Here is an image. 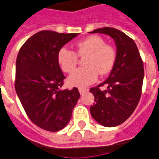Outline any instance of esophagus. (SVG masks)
<instances>
[{
	"mask_svg": "<svg viewBox=\"0 0 159 159\" xmlns=\"http://www.w3.org/2000/svg\"><path fill=\"white\" fill-rule=\"evenodd\" d=\"M78 90H79L80 94H83L84 93H86V91H88L87 89H84V88H79V89H78Z\"/></svg>",
	"mask_w": 159,
	"mask_h": 159,
	"instance_id": "1",
	"label": "esophagus"
}]
</instances>
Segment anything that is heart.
<instances>
[{"instance_id": "1", "label": "heart", "mask_w": 159, "mask_h": 159, "mask_svg": "<svg viewBox=\"0 0 159 159\" xmlns=\"http://www.w3.org/2000/svg\"><path fill=\"white\" fill-rule=\"evenodd\" d=\"M78 57H86L84 65L73 72L68 78L69 86L86 87L98 79V74L106 75L115 65L116 53L112 47L106 44L101 37L93 35L76 44V52L63 47L58 52L57 60L61 69L72 73L78 62Z\"/></svg>"}]
</instances>
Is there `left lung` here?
<instances>
[{"label": "left lung", "instance_id": "1", "mask_svg": "<svg viewBox=\"0 0 159 159\" xmlns=\"http://www.w3.org/2000/svg\"><path fill=\"white\" fill-rule=\"evenodd\" d=\"M90 33L110 35L116 44V57L108 78L90 88L94 104L90 114L98 124L105 127L121 125L137 107L141 95L144 79L143 61L135 42L124 32L112 27L96 29ZM104 84L108 89L101 91Z\"/></svg>", "mask_w": 159, "mask_h": 159}]
</instances>
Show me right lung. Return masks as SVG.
I'll use <instances>...</instances> for the list:
<instances>
[{
	"mask_svg": "<svg viewBox=\"0 0 159 159\" xmlns=\"http://www.w3.org/2000/svg\"><path fill=\"white\" fill-rule=\"evenodd\" d=\"M77 35L41 30L18 52L15 90L29 119L47 131H60L67 125L80 97L77 88L61 89L65 77L57 60L60 49Z\"/></svg>",
	"mask_w": 159,
	"mask_h": 159,
	"instance_id": "right-lung-1",
	"label": "right lung"
}]
</instances>
